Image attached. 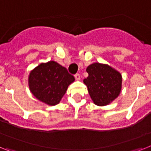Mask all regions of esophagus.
<instances>
[{
    "label": "esophagus",
    "mask_w": 151,
    "mask_h": 151,
    "mask_svg": "<svg viewBox=\"0 0 151 151\" xmlns=\"http://www.w3.org/2000/svg\"><path fill=\"white\" fill-rule=\"evenodd\" d=\"M74 77H75V79L78 80V81L81 79V74H80V73H76L75 75H74Z\"/></svg>",
    "instance_id": "esophagus-1"
}]
</instances>
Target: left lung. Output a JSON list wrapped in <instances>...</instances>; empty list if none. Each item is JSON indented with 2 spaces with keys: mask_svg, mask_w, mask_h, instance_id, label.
Wrapping results in <instances>:
<instances>
[{
  "mask_svg": "<svg viewBox=\"0 0 151 151\" xmlns=\"http://www.w3.org/2000/svg\"><path fill=\"white\" fill-rule=\"evenodd\" d=\"M86 70L88 77L83 83L95 104L105 106L118 97L122 84V77L118 71L100 63L91 64Z\"/></svg>",
  "mask_w": 151,
  "mask_h": 151,
  "instance_id": "obj_1",
  "label": "left lung"
}]
</instances>
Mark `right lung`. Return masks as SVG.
<instances>
[{
	"instance_id": "obj_1",
	"label": "right lung",
	"mask_w": 151,
	"mask_h": 151,
	"mask_svg": "<svg viewBox=\"0 0 151 151\" xmlns=\"http://www.w3.org/2000/svg\"><path fill=\"white\" fill-rule=\"evenodd\" d=\"M74 77L55 61L43 63L30 73L29 87L35 97L50 106L60 101Z\"/></svg>"
}]
</instances>
